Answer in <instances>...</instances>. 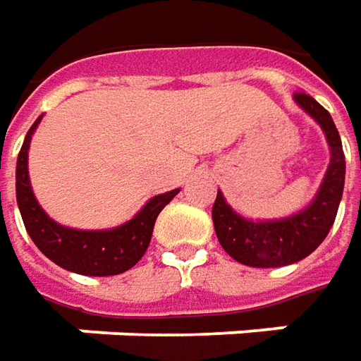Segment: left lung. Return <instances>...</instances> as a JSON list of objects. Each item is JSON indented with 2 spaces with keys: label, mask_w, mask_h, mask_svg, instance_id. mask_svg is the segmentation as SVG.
I'll use <instances>...</instances> for the list:
<instances>
[{
  "label": "left lung",
  "mask_w": 361,
  "mask_h": 361,
  "mask_svg": "<svg viewBox=\"0 0 361 361\" xmlns=\"http://www.w3.org/2000/svg\"><path fill=\"white\" fill-rule=\"evenodd\" d=\"M295 104L319 123L329 145V166L314 202L290 218L254 221L231 209L224 193L218 192L212 207L214 228L221 247L243 266L281 267L304 259L326 240L340 207L345 180L342 140L328 109L312 95L295 92Z\"/></svg>",
  "instance_id": "8db88e82"
}]
</instances>
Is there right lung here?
<instances>
[{"mask_svg":"<svg viewBox=\"0 0 361 361\" xmlns=\"http://www.w3.org/2000/svg\"><path fill=\"white\" fill-rule=\"evenodd\" d=\"M42 118L44 116L35 119V123L27 131L16 168V195L30 238L45 257L73 274L116 276L128 271L145 254L159 212L180 193V190L152 197L130 221L111 230H73L59 226L37 204L27 171V149Z\"/></svg>","mask_w":361,"mask_h":361,"instance_id":"obj_1","label":"right lung"}]
</instances>
